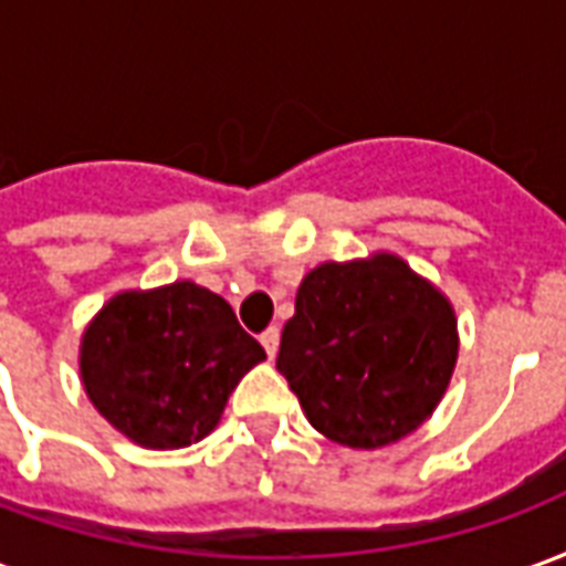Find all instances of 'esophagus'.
<instances>
[{
  "mask_svg": "<svg viewBox=\"0 0 566 566\" xmlns=\"http://www.w3.org/2000/svg\"><path fill=\"white\" fill-rule=\"evenodd\" d=\"M279 327H266V331L260 333V343H263V348H266V355L275 357V352H279Z\"/></svg>",
  "mask_w": 566,
  "mask_h": 566,
  "instance_id": "esophagus-1",
  "label": "esophagus"
}]
</instances>
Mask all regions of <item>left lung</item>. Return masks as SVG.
<instances>
[{
  "instance_id": "obj_1",
  "label": "left lung",
  "mask_w": 566,
  "mask_h": 566,
  "mask_svg": "<svg viewBox=\"0 0 566 566\" xmlns=\"http://www.w3.org/2000/svg\"><path fill=\"white\" fill-rule=\"evenodd\" d=\"M454 357L449 300L400 258L376 254L308 272L275 367L315 430L348 449H381L437 409Z\"/></svg>"
}]
</instances>
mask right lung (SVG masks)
Wrapping results in <instances>:
<instances>
[{
	"mask_svg": "<svg viewBox=\"0 0 566 566\" xmlns=\"http://www.w3.org/2000/svg\"><path fill=\"white\" fill-rule=\"evenodd\" d=\"M266 357L227 300L193 282L108 300L81 339V379L99 416L145 449H185Z\"/></svg>",
	"mask_w": 566,
	"mask_h": 566,
	"instance_id": "1",
	"label": "right lung"
}]
</instances>
